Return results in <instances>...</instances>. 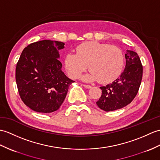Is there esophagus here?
<instances>
[{"mask_svg":"<svg viewBox=\"0 0 160 160\" xmlns=\"http://www.w3.org/2000/svg\"><path fill=\"white\" fill-rule=\"evenodd\" d=\"M83 87L86 88H91V86H90V85H87V84H83Z\"/></svg>","mask_w":160,"mask_h":160,"instance_id":"34e87169","label":"esophagus"}]
</instances>
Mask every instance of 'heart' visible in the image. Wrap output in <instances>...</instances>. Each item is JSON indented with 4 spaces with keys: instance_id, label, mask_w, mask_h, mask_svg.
Returning <instances> with one entry per match:
<instances>
[{
    "instance_id": "obj_1",
    "label": "heart",
    "mask_w": 160,
    "mask_h": 160,
    "mask_svg": "<svg viewBox=\"0 0 160 160\" xmlns=\"http://www.w3.org/2000/svg\"><path fill=\"white\" fill-rule=\"evenodd\" d=\"M124 61L123 52L119 48L89 41L76 48V54H67L64 64L72 78H78L88 65L91 73L82 76V80L85 82L98 80L101 84H108L119 76Z\"/></svg>"
}]
</instances>
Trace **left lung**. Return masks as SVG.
I'll return each instance as SVG.
<instances>
[{
	"mask_svg": "<svg viewBox=\"0 0 160 160\" xmlns=\"http://www.w3.org/2000/svg\"><path fill=\"white\" fill-rule=\"evenodd\" d=\"M125 68L112 83L101 87V98L96 102L106 112L121 109L130 103L138 93L142 78V65L138 54L127 50Z\"/></svg>",
	"mask_w": 160,
	"mask_h": 160,
	"instance_id": "left-lung-1",
	"label": "left lung"
}]
</instances>
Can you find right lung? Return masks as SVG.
Returning a JSON list of instances; mask_svg holds the SVG:
<instances>
[{
	"label": "right lung",
	"mask_w": 160,
	"mask_h": 160,
	"mask_svg": "<svg viewBox=\"0 0 160 160\" xmlns=\"http://www.w3.org/2000/svg\"><path fill=\"white\" fill-rule=\"evenodd\" d=\"M65 43L42 40L22 51L16 69V80L22 101L38 112L57 110L74 81L62 71L59 50Z\"/></svg>",
	"instance_id": "right-lung-1"
}]
</instances>
